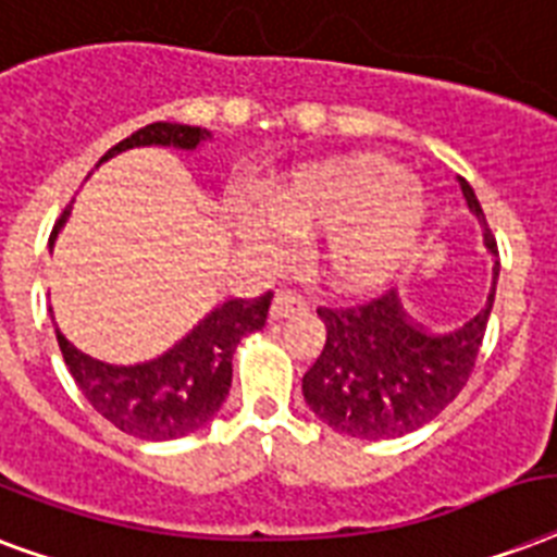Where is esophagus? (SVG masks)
Listing matches in <instances>:
<instances>
[{"instance_id":"obj_1","label":"esophagus","mask_w":557,"mask_h":557,"mask_svg":"<svg viewBox=\"0 0 557 557\" xmlns=\"http://www.w3.org/2000/svg\"><path fill=\"white\" fill-rule=\"evenodd\" d=\"M307 297L295 295V292H277L274 304H271V318H288L295 312H307Z\"/></svg>"}]
</instances>
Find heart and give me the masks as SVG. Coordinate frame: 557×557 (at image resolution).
I'll return each mask as SVG.
<instances>
[{
	"mask_svg": "<svg viewBox=\"0 0 557 557\" xmlns=\"http://www.w3.org/2000/svg\"><path fill=\"white\" fill-rule=\"evenodd\" d=\"M426 201L403 165L376 154L297 169L269 195L265 212H245L250 245L286 257L295 239L324 236V274L345 292L385 283L409 257Z\"/></svg>",
	"mask_w": 557,
	"mask_h": 557,
	"instance_id": "heart-1",
	"label": "heart"
}]
</instances>
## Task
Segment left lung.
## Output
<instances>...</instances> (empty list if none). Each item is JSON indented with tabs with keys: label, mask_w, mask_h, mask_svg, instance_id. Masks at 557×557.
Returning <instances> with one entry per match:
<instances>
[{
	"label": "left lung",
	"mask_w": 557,
	"mask_h": 557,
	"mask_svg": "<svg viewBox=\"0 0 557 557\" xmlns=\"http://www.w3.org/2000/svg\"><path fill=\"white\" fill-rule=\"evenodd\" d=\"M461 193L485 227V248L496 257V239L479 207L473 186L461 177ZM494 288L482 312L453 326L430 330L403 309L394 288L362 307H321L326 342L315 364L304 373V400L326 426L364 441L400 438L438 418L470 380Z\"/></svg>",
	"instance_id": "left-lung-1"
}]
</instances>
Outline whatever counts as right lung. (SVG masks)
Listing matches in <instances>:
<instances>
[{"mask_svg":"<svg viewBox=\"0 0 557 557\" xmlns=\"http://www.w3.org/2000/svg\"><path fill=\"white\" fill-rule=\"evenodd\" d=\"M203 139H210L207 127L154 122L116 143L101 157L99 165L127 148L172 146L193 151ZM66 215L70 210H63L61 222L54 224L52 242ZM271 297L274 295L265 292L253 300L245 297L224 300L175 347L139 364L99 362L70 345L61 330H58V345L81 394L116 430L143 441L184 438L189 432L201 430L203 423H210L212 414L222 409L224 397L231 392L236 345L248 333L265 326Z\"/></svg>","mask_w":557,"mask_h":557,"instance_id":"1","label":"right lung"}]
</instances>
